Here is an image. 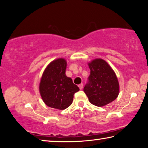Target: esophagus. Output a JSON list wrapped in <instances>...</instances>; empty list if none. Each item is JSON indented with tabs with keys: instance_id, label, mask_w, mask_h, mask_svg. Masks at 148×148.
<instances>
[{
	"instance_id": "1",
	"label": "esophagus",
	"mask_w": 148,
	"mask_h": 148,
	"mask_svg": "<svg viewBox=\"0 0 148 148\" xmlns=\"http://www.w3.org/2000/svg\"><path fill=\"white\" fill-rule=\"evenodd\" d=\"M83 86H84V85H83V84H79V85H78V87H79V89H83Z\"/></svg>"
}]
</instances>
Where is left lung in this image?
<instances>
[{
  "label": "left lung",
  "mask_w": 148,
  "mask_h": 148,
  "mask_svg": "<svg viewBox=\"0 0 148 148\" xmlns=\"http://www.w3.org/2000/svg\"><path fill=\"white\" fill-rule=\"evenodd\" d=\"M90 75L84 91L89 102L101 107L110 103L119 95V82L114 71L102 59H96L88 64Z\"/></svg>",
  "instance_id": "left-lung-1"
}]
</instances>
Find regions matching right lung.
<instances>
[{
	"label": "right lung",
	"instance_id": "obj_1",
	"mask_svg": "<svg viewBox=\"0 0 148 148\" xmlns=\"http://www.w3.org/2000/svg\"><path fill=\"white\" fill-rule=\"evenodd\" d=\"M66 61L59 58L50 62L42 74L39 86L42 99L47 106L64 110L71 106L74 95L79 90L65 74Z\"/></svg>",
	"mask_w": 148,
	"mask_h": 148
}]
</instances>
